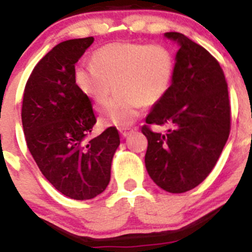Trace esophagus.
Segmentation results:
<instances>
[{
    "label": "esophagus",
    "mask_w": 252,
    "mask_h": 252,
    "mask_svg": "<svg viewBox=\"0 0 252 252\" xmlns=\"http://www.w3.org/2000/svg\"><path fill=\"white\" fill-rule=\"evenodd\" d=\"M133 133V129H121V137L123 138H128L130 134Z\"/></svg>",
    "instance_id": "obj_1"
}]
</instances>
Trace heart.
<instances>
[{
    "label": "heart",
    "instance_id": "1",
    "mask_svg": "<svg viewBox=\"0 0 252 252\" xmlns=\"http://www.w3.org/2000/svg\"><path fill=\"white\" fill-rule=\"evenodd\" d=\"M92 65L74 69V84L97 110L108 104L110 86L115 91L105 115L104 126H128L135 122L142 105H154L168 93L175 61L168 47L135 42H114L93 52Z\"/></svg>",
    "mask_w": 252,
    "mask_h": 252
}]
</instances>
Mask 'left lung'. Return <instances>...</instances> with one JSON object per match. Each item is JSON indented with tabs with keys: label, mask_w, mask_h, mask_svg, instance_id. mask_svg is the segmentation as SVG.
Wrapping results in <instances>:
<instances>
[{
	"label": "left lung",
	"mask_w": 252,
	"mask_h": 252,
	"mask_svg": "<svg viewBox=\"0 0 252 252\" xmlns=\"http://www.w3.org/2000/svg\"><path fill=\"white\" fill-rule=\"evenodd\" d=\"M164 37L179 46L174 78L145 123L169 128L166 133L142 128L148 139L145 168L159 188L179 194L205 180L226 144L229 93L221 67L204 47L178 32Z\"/></svg>",
	"instance_id": "8db88e82"
}]
</instances>
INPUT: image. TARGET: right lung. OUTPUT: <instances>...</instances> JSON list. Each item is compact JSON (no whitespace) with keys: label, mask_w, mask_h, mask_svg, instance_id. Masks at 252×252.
I'll return each instance as SVG.
<instances>
[{"label":"right lung","mask_w":252,"mask_h":252,"mask_svg":"<svg viewBox=\"0 0 252 252\" xmlns=\"http://www.w3.org/2000/svg\"><path fill=\"white\" fill-rule=\"evenodd\" d=\"M93 37L61 42L37 63L23 94L22 126L34 161L47 180L74 200L102 194L121 144L114 126L87 140L95 115L74 84V64Z\"/></svg>","instance_id":"right-lung-1"}]
</instances>
